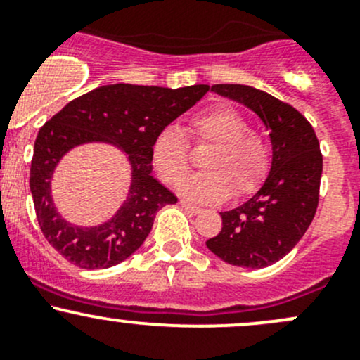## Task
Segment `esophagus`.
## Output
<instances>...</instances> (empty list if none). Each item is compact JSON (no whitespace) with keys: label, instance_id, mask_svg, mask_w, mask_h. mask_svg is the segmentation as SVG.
I'll return each instance as SVG.
<instances>
[{"label":"esophagus","instance_id":"34e87169","mask_svg":"<svg viewBox=\"0 0 360 360\" xmlns=\"http://www.w3.org/2000/svg\"><path fill=\"white\" fill-rule=\"evenodd\" d=\"M180 205H181V208H185L188 213H192V215H195V213L201 212V208H199V206L191 205V202H187V201H180Z\"/></svg>","mask_w":360,"mask_h":360}]
</instances>
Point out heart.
Returning <instances> with one entry per match:
<instances>
[{
  "instance_id": "1",
  "label": "heart",
  "mask_w": 360,
  "mask_h": 360,
  "mask_svg": "<svg viewBox=\"0 0 360 360\" xmlns=\"http://www.w3.org/2000/svg\"><path fill=\"white\" fill-rule=\"evenodd\" d=\"M194 145H212L202 158L206 172L181 185V192L195 201H220L233 192L245 195L255 191L271 162L268 138L252 129L250 120L231 106H212L188 122ZM152 162L159 179L179 185L191 172V148L179 126H166L152 141Z\"/></svg>"
}]
</instances>
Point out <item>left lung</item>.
<instances>
[{"label": "left lung", "mask_w": 360, "mask_h": 360, "mask_svg": "<svg viewBox=\"0 0 360 360\" xmlns=\"http://www.w3.org/2000/svg\"><path fill=\"white\" fill-rule=\"evenodd\" d=\"M212 91L261 117L271 131L273 162L247 202L220 213L222 229L206 247L227 264L266 268L296 247L315 217L322 176L319 140L302 113L268 92L240 84H215Z\"/></svg>", "instance_id": "1"}]
</instances>
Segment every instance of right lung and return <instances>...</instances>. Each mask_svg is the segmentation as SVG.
Here are the masks:
<instances>
[{
	"label": "right lung",
	"mask_w": 360,
	"mask_h": 360,
	"mask_svg": "<svg viewBox=\"0 0 360 360\" xmlns=\"http://www.w3.org/2000/svg\"><path fill=\"white\" fill-rule=\"evenodd\" d=\"M208 85H103L68 103L44 124L34 141L30 187L38 224L49 243L71 264L103 269L119 264L143 245L155 213L179 199L152 176V141L208 92ZM108 141L130 154L134 184L116 217L98 228H77L51 205L50 179L58 159L77 144Z\"/></svg>",
	"instance_id": "obj_1"
}]
</instances>
